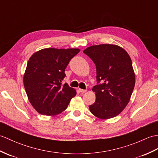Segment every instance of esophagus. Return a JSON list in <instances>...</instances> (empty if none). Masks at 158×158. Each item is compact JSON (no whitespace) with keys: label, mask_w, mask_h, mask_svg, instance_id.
Returning <instances> with one entry per match:
<instances>
[{"label":"esophagus","mask_w":158,"mask_h":158,"mask_svg":"<svg viewBox=\"0 0 158 158\" xmlns=\"http://www.w3.org/2000/svg\"><path fill=\"white\" fill-rule=\"evenodd\" d=\"M79 91H80L81 93H82V94H83V93H85V92H86V90H85V89H79Z\"/></svg>","instance_id":"1"}]
</instances>
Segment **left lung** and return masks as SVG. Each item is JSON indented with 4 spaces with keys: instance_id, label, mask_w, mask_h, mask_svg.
Masks as SVG:
<instances>
[{
    "instance_id": "8db88e82",
    "label": "left lung",
    "mask_w": 158,
    "mask_h": 158,
    "mask_svg": "<svg viewBox=\"0 0 158 158\" xmlns=\"http://www.w3.org/2000/svg\"><path fill=\"white\" fill-rule=\"evenodd\" d=\"M96 66L94 86L96 101L89 110L102 120L118 116L129 104L135 85V75L131 57L122 47L115 44L94 45L83 50Z\"/></svg>"
}]
</instances>
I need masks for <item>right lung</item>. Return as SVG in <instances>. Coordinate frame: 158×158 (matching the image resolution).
I'll list each match as a JSON object with an SVG mask.
<instances>
[{"mask_svg": "<svg viewBox=\"0 0 158 158\" xmlns=\"http://www.w3.org/2000/svg\"><path fill=\"white\" fill-rule=\"evenodd\" d=\"M80 52L79 48H47L29 58L23 75L28 100L40 114L54 116L67 109L77 94L67 83L62 84L69 61Z\"/></svg>", "mask_w": 158, "mask_h": 158, "instance_id": "add662e5", "label": "right lung"}]
</instances>
